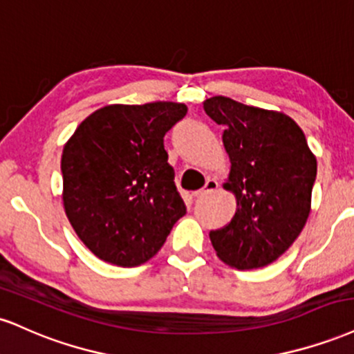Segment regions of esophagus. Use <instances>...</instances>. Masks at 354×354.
Listing matches in <instances>:
<instances>
[{
    "mask_svg": "<svg viewBox=\"0 0 354 354\" xmlns=\"http://www.w3.org/2000/svg\"><path fill=\"white\" fill-rule=\"evenodd\" d=\"M217 189H218V182L215 180V178H207V182H205V185H203V189L197 190V192H195L194 195L197 198H201V197H205L207 194L214 192V190H217Z\"/></svg>",
    "mask_w": 354,
    "mask_h": 354,
    "instance_id": "esophagus-1",
    "label": "esophagus"
}]
</instances>
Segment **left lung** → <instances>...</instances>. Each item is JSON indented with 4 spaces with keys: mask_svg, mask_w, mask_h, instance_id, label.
I'll list each match as a JSON object with an SVG mask.
<instances>
[{
    "mask_svg": "<svg viewBox=\"0 0 354 354\" xmlns=\"http://www.w3.org/2000/svg\"><path fill=\"white\" fill-rule=\"evenodd\" d=\"M210 119L225 127L230 172L223 189L235 195L230 223L210 232L228 267L253 270L280 259L301 234L311 210L317 157L290 115L214 95L203 101Z\"/></svg>",
    "mask_w": 354,
    "mask_h": 354,
    "instance_id": "8db88e82",
    "label": "left lung"
}]
</instances>
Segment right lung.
<instances>
[{
	"label": "right lung",
	"mask_w": 354,
	"mask_h": 354,
	"mask_svg": "<svg viewBox=\"0 0 354 354\" xmlns=\"http://www.w3.org/2000/svg\"><path fill=\"white\" fill-rule=\"evenodd\" d=\"M185 114L180 102L111 104L87 115L64 144L62 205L97 259L139 267L185 215L164 149L165 132Z\"/></svg>",
	"instance_id": "add662e5"
}]
</instances>
